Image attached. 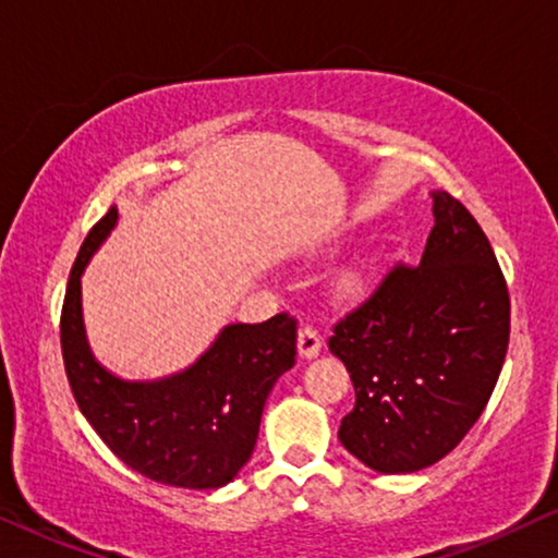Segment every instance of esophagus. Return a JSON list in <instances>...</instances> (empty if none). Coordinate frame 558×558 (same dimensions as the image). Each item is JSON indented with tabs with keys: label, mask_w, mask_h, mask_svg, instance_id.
Segmentation results:
<instances>
[{
	"label": "esophagus",
	"mask_w": 558,
	"mask_h": 558,
	"mask_svg": "<svg viewBox=\"0 0 558 558\" xmlns=\"http://www.w3.org/2000/svg\"><path fill=\"white\" fill-rule=\"evenodd\" d=\"M296 350H300L302 361H312V357H317L319 350H323V338H319L317 330H312V327H302L300 335H296Z\"/></svg>",
	"instance_id": "34e87169"
}]
</instances>
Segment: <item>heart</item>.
I'll return each mask as SVG.
<instances>
[{
    "instance_id": "b5f03b06",
    "label": "heart",
    "mask_w": 558,
    "mask_h": 558,
    "mask_svg": "<svg viewBox=\"0 0 558 558\" xmlns=\"http://www.w3.org/2000/svg\"><path fill=\"white\" fill-rule=\"evenodd\" d=\"M365 289V269L361 264H350L345 269L338 271V277L332 279V294L338 300H355Z\"/></svg>"
}]
</instances>
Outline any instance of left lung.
I'll return each instance as SVG.
<instances>
[{
    "mask_svg": "<svg viewBox=\"0 0 558 558\" xmlns=\"http://www.w3.org/2000/svg\"><path fill=\"white\" fill-rule=\"evenodd\" d=\"M432 213L416 269L396 266L330 338L355 388L338 437L384 475L424 470L460 445L508 350L510 300L490 241L445 190H432Z\"/></svg>",
    "mask_w": 558,
    "mask_h": 558,
    "instance_id": "left-lung-1",
    "label": "left lung"
}]
</instances>
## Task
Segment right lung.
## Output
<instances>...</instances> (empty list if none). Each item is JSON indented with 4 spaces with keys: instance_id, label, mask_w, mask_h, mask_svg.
<instances>
[{
    "instance_id": "right-lung-1",
    "label": "right lung",
    "mask_w": 558,
    "mask_h": 558,
    "mask_svg": "<svg viewBox=\"0 0 558 558\" xmlns=\"http://www.w3.org/2000/svg\"><path fill=\"white\" fill-rule=\"evenodd\" d=\"M119 223V208L90 228L68 279L60 345L75 403L126 468L155 483L218 490L256 447L264 403L294 365L296 323L277 315L258 325H226L187 368L129 380L94 355L83 323L81 279Z\"/></svg>"
}]
</instances>
